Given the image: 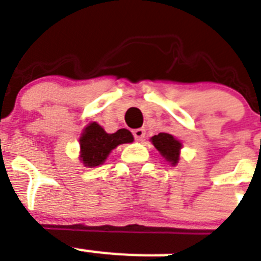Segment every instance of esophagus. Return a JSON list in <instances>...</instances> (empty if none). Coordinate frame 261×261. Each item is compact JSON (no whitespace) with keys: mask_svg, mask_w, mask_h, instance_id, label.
<instances>
[{"mask_svg":"<svg viewBox=\"0 0 261 261\" xmlns=\"http://www.w3.org/2000/svg\"><path fill=\"white\" fill-rule=\"evenodd\" d=\"M133 136H135V139L137 140V141H141V140L145 137V129L143 128H137L133 130Z\"/></svg>","mask_w":261,"mask_h":261,"instance_id":"esophagus-1","label":"esophagus"}]
</instances>
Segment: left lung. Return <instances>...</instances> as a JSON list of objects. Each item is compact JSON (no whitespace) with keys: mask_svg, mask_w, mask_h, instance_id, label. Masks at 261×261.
<instances>
[{"mask_svg":"<svg viewBox=\"0 0 261 261\" xmlns=\"http://www.w3.org/2000/svg\"><path fill=\"white\" fill-rule=\"evenodd\" d=\"M152 143L156 146V149L163 154V157H165L169 163H172V164L177 163L181 144L174 139L173 136L169 135V133H159V135L152 137Z\"/></svg>","mask_w":261,"mask_h":261,"instance_id":"8db88e82","label":"left lung"}]
</instances>
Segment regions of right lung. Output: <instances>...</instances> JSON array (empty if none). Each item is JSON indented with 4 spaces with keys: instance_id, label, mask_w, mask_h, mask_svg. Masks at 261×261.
<instances>
[{
    "instance_id": "right-lung-1",
    "label": "right lung",
    "mask_w": 261,
    "mask_h": 261,
    "mask_svg": "<svg viewBox=\"0 0 261 261\" xmlns=\"http://www.w3.org/2000/svg\"><path fill=\"white\" fill-rule=\"evenodd\" d=\"M133 136L128 129H118L116 133H107L98 124L92 122L84 129L80 139L81 160L87 167H98L107 160L112 149L120 144L132 143Z\"/></svg>"
}]
</instances>
